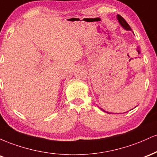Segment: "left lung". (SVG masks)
Returning a JSON list of instances; mask_svg holds the SVG:
<instances>
[{
  "label": "left lung",
  "instance_id": "obj_1",
  "mask_svg": "<svg viewBox=\"0 0 157 157\" xmlns=\"http://www.w3.org/2000/svg\"><path fill=\"white\" fill-rule=\"evenodd\" d=\"M117 19H118V21L120 23V25H121V26L123 27V28L125 29H126V30H131V27L128 25V23L126 22L125 20L124 19L121 15H117ZM103 111H104V110H103Z\"/></svg>",
  "mask_w": 157,
  "mask_h": 157
}]
</instances>
